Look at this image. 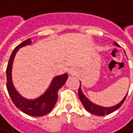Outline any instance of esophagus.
Instances as JSON below:
<instances>
[{
    "label": "esophagus",
    "mask_w": 133,
    "mask_h": 133,
    "mask_svg": "<svg viewBox=\"0 0 133 133\" xmlns=\"http://www.w3.org/2000/svg\"><path fill=\"white\" fill-rule=\"evenodd\" d=\"M76 73H77V71L76 69L74 68H71L70 70H69V74H71V75H75L76 74Z\"/></svg>",
    "instance_id": "esophagus-1"
}]
</instances>
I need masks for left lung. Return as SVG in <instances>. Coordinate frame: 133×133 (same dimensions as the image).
<instances>
[{"mask_svg": "<svg viewBox=\"0 0 133 133\" xmlns=\"http://www.w3.org/2000/svg\"><path fill=\"white\" fill-rule=\"evenodd\" d=\"M114 45H116V46H119L118 44L115 42ZM78 95H79V98L80 99L81 102L82 103L83 106L85 107L87 111H88L90 113L96 115V116H103L105 115H108L111 112H114L115 110H118V108L121 107L122 105V104L124 102L125 99L127 97V94L125 96V97L121 100V102L120 103H118L115 106H112V107H110V108H104V107H102V106H99L97 104H95L93 102H91L88 98L85 96V95L83 94L82 90H81V82L80 85H79V90H78Z\"/></svg>", "mask_w": 133, "mask_h": 133, "instance_id": "obj_1", "label": "left lung"}]
</instances>
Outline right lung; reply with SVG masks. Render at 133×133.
Returning a JSON list of instances; mask_svg holds the SVG:
<instances>
[{"mask_svg":"<svg viewBox=\"0 0 133 133\" xmlns=\"http://www.w3.org/2000/svg\"><path fill=\"white\" fill-rule=\"evenodd\" d=\"M31 43V39H28L18 45L14 49L10 56L6 68V88L12 101L15 105L22 112L31 116H43L51 111L57 101L58 91L65 83L68 77V74L55 76L48 90L42 96L35 99L23 98L15 88L12 79V68L14 58L20 48Z\"/></svg>","mask_w":133,"mask_h":133,"instance_id":"right-lung-1","label":"right lung"}]
</instances>
